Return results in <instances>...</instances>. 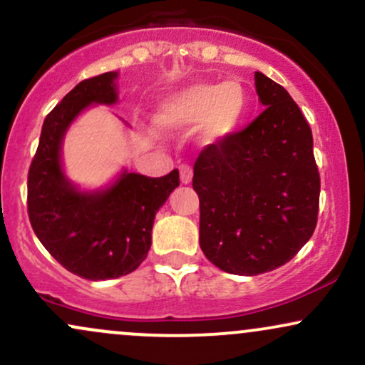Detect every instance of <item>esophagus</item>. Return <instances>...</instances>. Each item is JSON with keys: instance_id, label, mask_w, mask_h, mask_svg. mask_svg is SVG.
<instances>
[{"instance_id": "esophagus-1", "label": "esophagus", "mask_w": 365, "mask_h": 365, "mask_svg": "<svg viewBox=\"0 0 365 365\" xmlns=\"http://www.w3.org/2000/svg\"><path fill=\"white\" fill-rule=\"evenodd\" d=\"M180 182L185 183V185L192 182V168L188 165L180 166Z\"/></svg>"}]
</instances>
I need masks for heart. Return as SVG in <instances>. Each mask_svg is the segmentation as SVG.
Returning a JSON list of instances; mask_svg holds the SVG:
<instances>
[{
  "label": "heart",
  "mask_w": 365,
  "mask_h": 365,
  "mask_svg": "<svg viewBox=\"0 0 365 365\" xmlns=\"http://www.w3.org/2000/svg\"><path fill=\"white\" fill-rule=\"evenodd\" d=\"M247 108L249 98L242 83H194L159 104L154 123L158 128L173 132L202 121V139L216 142L240 127Z\"/></svg>",
  "instance_id": "obj_1"
}]
</instances>
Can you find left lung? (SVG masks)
Here are the masks:
<instances>
[{"mask_svg":"<svg viewBox=\"0 0 365 365\" xmlns=\"http://www.w3.org/2000/svg\"><path fill=\"white\" fill-rule=\"evenodd\" d=\"M266 106L245 128L200 150L192 187L199 195V244L232 274L287 264L312 237L321 180L312 130L284 87L255 72Z\"/></svg>","mask_w":365,"mask_h":365,"instance_id":"obj_1","label":"left lung"}]
</instances>
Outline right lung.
I'll list each match as a JSON object with an SVG mask.
<instances>
[{
  "mask_svg": "<svg viewBox=\"0 0 365 365\" xmlns=\"http://www.w3.org/2000/svg\"><path fill=\"white\" fill-rule=\"evenodd\" d=\"M116 72L86 78L46 116L27 177V211L44 249L81 278H120L140 266L150 249L154 216L180 185L178 170L159 178L123 173L111 187L81 192L61 170V142L78 113L113 104Z\"/></svg>",
  "mask_w": 365,
  "mask_h": 365,
  "instance_id": "right-lung-1",
  "label": "right lung"
}]
</instances>
